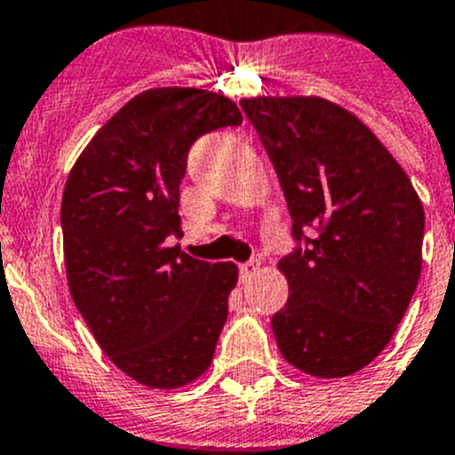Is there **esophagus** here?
<instances>
[{"mask_svg": "<svg viewBox=\"0 0 455 455\" xmlns=\"http://www.w3.org/2000/svg\"><path fill=\"white\" fill-rule=\"evenodd\" d=\"M259 270H260L259 260H250V263H243V266H240V276H243V282H247V279H250V276H254Z\"/></svg>", "mask_w": 455, "mask_h": 455, "instance_id": "34e87169", "label": "esophagus"}]
</instances>
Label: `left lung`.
I'll return each mask as SVG.
<instances>
[{"label":"left lung","mask_w":455,"mask_h":455,"mask_svg":"<svg viewBox=\"0 0 455 455\" xmlns=\"http://www.w3.org/2000/svg\"><path fill=\"white\" fill-rule=\"evenodd\" d=\"M293 217L279 260L288 302L272 331L288 364L314 378L369 366L394 337L421 275L424 205L369 125L318 96L244 98Z\"/></svg>","instance_id":"left-lung-1"}]
</instances>
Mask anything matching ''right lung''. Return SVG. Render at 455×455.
<instances>
[{
    "label": "right lung",
    "mask_w": 455,
    "mask_h": 455,
    "mask_svg": "<svg viewBox=\"0 0 455 455\" xmlns=\"http://www.w3.org/2000/svg\"><path fill=\"white\" fill-rule=\"evenodd\" d=\"M231 98L160 86L128 100L73 164L63 188L70 298L102 353L140 385L179 389L208 371L238 283L235 263L169 247L189 146L240 125Z\"/></svg>",
    "instance_id": "add662e5"
}]
</instances>
